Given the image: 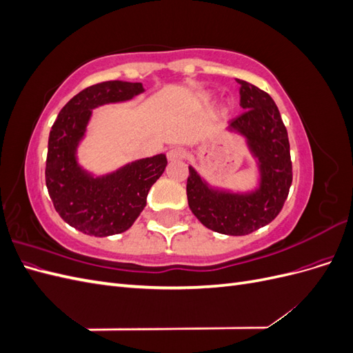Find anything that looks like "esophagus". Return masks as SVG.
<instances>
[{
  "label": "esophagus",
  "instance_id": "esophagus-1",
  "mask_svg": "<svg viewBox=\"0 0 353 353\" xmlns=\"http://www.w3.org/2000/svg\"><path fill=\"white\" fill-rule=\"evenodd\" d=\"M166 157L169 162H178V160H183L185 157V150L184 148H170V150L166 153Z\"/></svg>",
  "mask_w": 353,
  "mask_h": 353
}]
</instances>
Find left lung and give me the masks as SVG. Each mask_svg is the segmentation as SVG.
Instances as JSON below:
<instances>
[{
  "label": "left lung",
  "mask_w": 353,
  "mask_h": 353,
  "mask_svg": "<svg viewBox=\"0 0 353 353\" xmlns=\"http://www.w3.org/2000/svg\"><path fill=\"white\" fill-rule=\"evenodd\" d=\"M240 83V105L245 110L228 123L227 131L244 138L256 160V187L232 190L212 185L188 166V206L206 228L227 236H245L279 215L292 185V160L287 130L270 94Z\"/></svg>",
  "instance_id": "left-lung-1"
}]
</instances>
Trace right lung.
<instances>
[{"instance_id":"1","label":"right lung","mask_w":353,"mask_h":353,"mask_svg":"<svg viewBox=\"0 0 353 353\" xmlns=\"http://www.w3.org/2000/svg\"><path fill=\"white\" fill-rule=\"evenodd\" d=\"M144 92L141 82L108 81L85 88L63 108L48 138L46 183L61 219L95 237L132 227L147 205V194L168 165L163 153L134 160L104 175L79 163L78 148L87 135L92 110L130 101Z\"/></svg>"}]
</instances>
